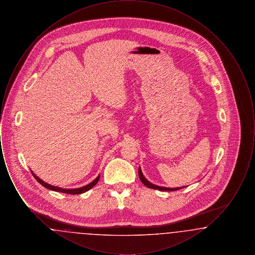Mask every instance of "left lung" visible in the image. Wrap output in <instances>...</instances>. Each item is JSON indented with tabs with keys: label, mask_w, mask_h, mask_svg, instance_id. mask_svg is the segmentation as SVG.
<instances>
[{
	"label": "left lung",
	"mask_w": 255,
	"mask_h": 255,
	"mask_svg": "<svg viewBox=\"0 0 255 255\" xmlns=\"http://www.w3.org/2000/svg\"><path fill=\"white\" fill-rule=\"evenodd\" d=\"M138 176H139V179H140L141 182L144 185H146L147 187L152 188V189H158V190H160V191H176V190L182 189L183 187H186V186H181V187H172V188H170V187H164V186H158L157 184H154V183L149 182L146 179L144 175H143V173H142V171L140 169V167L138 168Z\"/></svg>",
	"instance_id": "obj_1"
}]
</instances>
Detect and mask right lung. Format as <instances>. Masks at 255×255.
<instances>
[{"label":"right lung","instance_id":"add662e5","mask_svg":"<svg viewBox=\"0 0 255 255\" xmlns=\"http://www.w3.org/2000/svg\"><path fill=\"white\" fill-rule=\"evenodd\" d=\"M30 171H31V170H30ZM31 173H32L33 177L36 179L37 182H39L40 184H42L44 187H46V188L49 189V190L56 191V192H61V193H66V194L72 195L82 194V193H84V192L89 191L91 188H93V187L97 184V182H98V180H99V178H100V174H99V175L97 176V178H96L93 182H90V183H88V184H86V185L82 186V187H78V188H62V187L54 186V185H51V184H49V183L44 182V181H43V180H41L39 177H37L36 175H35L32 171H31Z\"/></svg>","mask_w":255,"mask_h":255}]
</instances>
